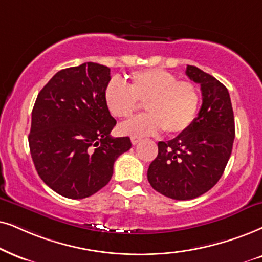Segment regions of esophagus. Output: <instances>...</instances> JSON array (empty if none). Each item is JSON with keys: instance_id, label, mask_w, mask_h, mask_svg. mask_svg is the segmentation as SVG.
Listing matches in <instances>:
<instances>
[{"instance_id": "1", "label": "esophagus", "mask_w": 262, "mask_h": 262, "mask_svg": "<svg viewBox=\"0 0 262 262\" xmlns=\"http://www.w3.org/2000/svg\"><path fill=\"white\" fill-rule=\"evenodd\" d=\"M130 139H132V144L133 145H137L141 141V138H139V137H132Z\"/></svg>"}]
</instances>
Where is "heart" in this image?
I'll list each match as a JSON object with an SVG mask.
<instances>
[{
  "label": "heart",
  "mask_w": 262,
  "mask_h": 262,
  "mask_svg": "<svg viewBox=\"0 0 262 262\" xmlns=\"http://www.w3.org/2000/svg\"><path fill=\"white\" fill-rule=\"evenodd\" d=\"M107 110L116 118H128L145 102V114L121 124L125 135H151L162 128L167 134L183 133L196 117L200 95L196 85L178 81L177 76L161 69H146L129 75L127 85L112 79L104 92Z\"/></svg>",
  "instance_id": "1"
}]
</instances>
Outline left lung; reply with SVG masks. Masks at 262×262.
I'll return each instance as SVG.
<instances>
[{"instance_id":"1","label":"left lung","mask_w":262,"mask_h":262,"mask_svg":"<svg viewBox=\"0 0 262 262\" xmlns=\"http://www.w3.org/2000/svg\"><path fill=\"white\" fill-rule=\"evenodd\" d=\"M188 78L201 84L202 106L186 130L158 142L147 180L165 197L187 201L209 191L223 175L234 140V116L227 88L213 76L187 65Z\"/></svg>"}]
</instances>
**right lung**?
Returning <instances> with one entry per match:
<instances>
[{
  "instance_id": "right-lung-1",
  "label": "right lung",
  "mask_w": 262,
  "mask_h": 262,
  "mask_svg": "<svg viewBox=\"0 0 262 262\" xmlns=\"http://www.w3.org/2000/svg\"><path fill=\"white\" fill-rule=\"evenodd\" d=\"M110 69L84 62L58 71L38 93L32 108L29 146L39 178L71 200L107 185L114 163L132 147L112 138L116 120L104 100Z\"/></svg>"
}]
</instances>
